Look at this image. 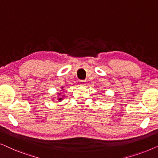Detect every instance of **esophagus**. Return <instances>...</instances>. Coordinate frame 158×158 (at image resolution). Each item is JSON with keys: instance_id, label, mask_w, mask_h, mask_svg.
Wrapping results in <instances>:
<instances>
[{"instance_id": "obj_1", "label": "esophagus", "mask_w": 158, "mask_h": 158, "mask_svg": "<svg viewBox=\"0 0 158 158\" xmlns=\"http://www.w3.org/2000/svg\"><path fill=\"white\" fill-rule=\"evenodd\" d=\"M86 85V81H84V80H82V81H80V85L84 86Z\"/></svg>"}]
</instances>
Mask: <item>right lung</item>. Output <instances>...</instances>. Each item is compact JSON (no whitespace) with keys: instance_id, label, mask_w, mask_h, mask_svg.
Instances as JSON below:
<instances>
[{"instance_id":"add662e5","label":"right lung","mask_w":158,"mask_h":158,"mask_svg":"<svg viewBox=\"0 0 158 158\" xmlns=\"http://www.w3.org/2000/svg\"><path fill=\"white\" fill-rule=\"evenodd\" d=\"M62 99V98H58V100H59V101H61Z\"/></svg>"}]
</instances>
